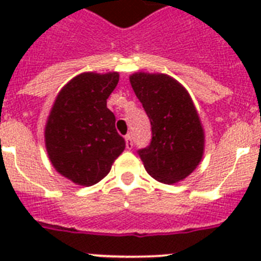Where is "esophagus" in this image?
I'll return each mask as SVG.
<instances>
[{"instance_id": "obj_1", "label": "esophagus", "mask_w": 261, "mask_h": 261, "mask_svg": "<svg viewBox=\"0 0 261 261\" xmlns=\"http://www.w3.org/2000/svg\"><path fill=\"white\" fill-rule=\"evenodd\" d=\"M126 147L128 149V150L133 149V137H131L130 134L126 135Z\"/></svg>"}]
</instances>
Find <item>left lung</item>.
<instances>
[{
    "label": "left lung",
    "mask_w": 261,
    "mask_h": 261,
    "mask_svg": "<svg viewBox=\"0 0 261 261\" xmlns=\"http://www.w3.org/2000/svg\"><path fill=\"white\" fill-rule=\"evenodd\" d=\"M131 87L150 119V145L139 149L143 167L157 181L174 184L198 167L204 133L192 98L167 74L135 73Z\"/></svg>",
    "instance_id": "8db88e82"
}]
</instances>
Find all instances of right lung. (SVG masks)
I'll return each instance as SVG.
<instances>
[{
	"label": "right lung",
	"mask_w": 261,
	"mask_h": 261,
	"mask_svg": "<svg viewBox=\"0 0 261 261\" xmlns=\"http://www.w3.org/2000/svg\"><path fill=\"white\" fill-rule=\"evenodd\" d=\"M118 83L116 71L83 73L62 88L51 108L44 131L48 159L75 184L100 181L126 147L115 128V115L107 108Z\"/></svg>",
	"instance_id": "1"
}]
</instances>
